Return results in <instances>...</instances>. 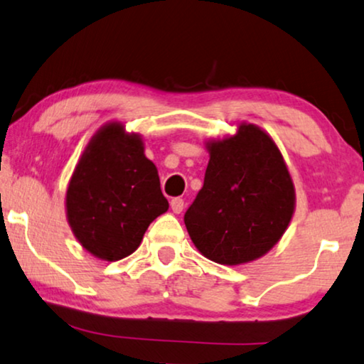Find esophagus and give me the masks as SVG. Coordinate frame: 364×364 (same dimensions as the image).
Returning <instances> with one entry per match:
<instances>
[{
  "label": "esophagus",
  "mask_w": 364,
  "mask_h": 364,
  "mask_svg": "<svg viewBox=\"0 0 364 364\" xmlns=\"http://www.w3.org/2000/svg\"><path fill=\"white\" fill-rule=\"evenodd\" d=\"M183 208H184V201H183L181 198H173V199H171V209H173V213L180 214V213L183 211Z\"/></svg>",
  "instance_id": "34e87169"
}]
</instances>
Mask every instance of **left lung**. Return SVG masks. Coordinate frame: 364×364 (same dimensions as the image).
Wrapping results in <instances>:
<instances>
[{"mask_svg": "<svg viewBox=\"0 0 364 364\" xmlns=\"http://www.w3.org/2000/svg\"><path fill=\"white\" fill-rule=\"evenodd\" d=\"M204 184L184 213L189 237L204 257L237 265L262 257L289 226L295 189L282 153L252 124L208 143Z\"/></svg>", "mask_w": 364, "mask_h": 364, "instance_id": "8db88e82", "label": "left lung"}]
</instances>
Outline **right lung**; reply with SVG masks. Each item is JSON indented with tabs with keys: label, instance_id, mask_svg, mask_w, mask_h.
<instances>
[{
	"label": "right lung",
	"instance_id": "1",
	"mask_svg": "<svg viewBox=\"0 0 364 364\" xmlns=\"http://www.w3.org/2000/svg\"><path fill=\"white\" fill-rule=\"evenodd\" d=\"M65 206L82 247L109 262L135 252L148 226L168 211L141 138L115 122L87 145L70 178Z\"/></svg>",
	"mask_w": 364,
	"mask_h": 364
}]
</instances>
